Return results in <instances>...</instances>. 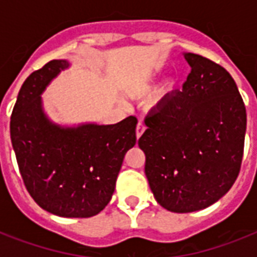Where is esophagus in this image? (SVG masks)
<instances>
[{
    "label": "esophagus",
    "mask_w": 257,
    "mask_h": 257,
    "mask_svg": "<svg viewBox=\"0 0 257 257\" xmlns=\"http://www.w3.org/2000/svg\"><path fill=\"white\" fill-rule=\"evenodd\" d=\"M145 132V125L143 122H139L136 126V137L137 139H140L143 136V133Z\"/></svg>",
    "instance_id": "obj_1"
}]
</instances>
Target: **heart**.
<instances>
[{
    "label": "heart",
    "instance_id": "obj_1",
    "mask_svg": "<svg viewBox=\"0 0 257 257\" xmlns=\"http://www.w3.org/2000/svg\"><path fill=\"white\" fill-rule=\"evenodd\" d=\"M161 78V72L159 70H152V72H148L145 73L143 77L136 82L133 92L135 94H144V93L149 92L151 89L155 88L157 85V82L160 81ZM175 89V81H168L165 84L164 89H163V94H168L169 92H172Z\"/></svg>",
    "mask_w": 257,
    "mask_h": 257
}]
</instances>
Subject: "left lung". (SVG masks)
Listing matches in <instances>:
<instances>
[{
	"instance_id": "1",
	"label": "left lung",
	"mask_w": 257,
	"mask_h": 257,
	"mask_svg": "<svg viewBox=\"0 0 257 257\" xmlns=\"http://www.w3.org/2000/svg\"><path fill=\"white\" fill-rule=\"evenodd\" d=\"M183 90L165 96L145 118L139 140L155 199L167 211L188 213L227 193L243 159L247 112L231 74L199 54Z\"/></svg>"
}]
</instances>
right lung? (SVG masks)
Segmentation results:
<instances>
[{"label": "right lung", "mask_w": 257, "mask_h": 257, "mask_svg": "<svg viewBox=\"0 0 257 257\" xmlns=\"http://www.w3.org/2000/svg\"><path fill=\"white\" fill-rule=\"evenodd\" d=\"M69 66L68 60H53L26 78L10 117V139L34 201L60 217L84 219L112 199L125 153L136 144L137 118L109 125L52 120L42 93Z\"/></svg>", "instance_id": "right-lung-1"}]
</instances>
